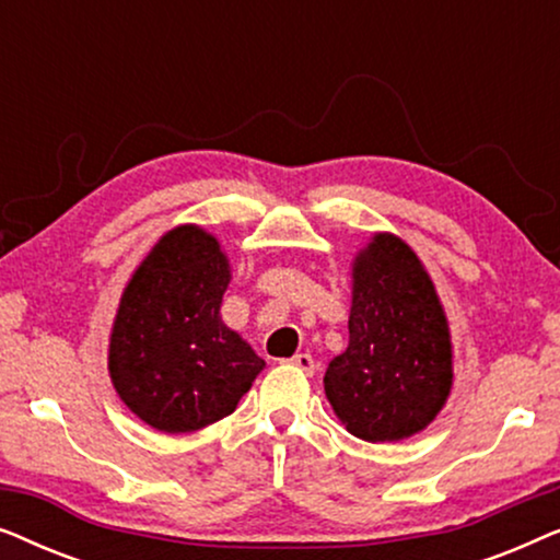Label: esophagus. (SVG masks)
<instances>
[{"instance_id": "esophagus-1", "label": "esophagus", "mask_w": 560, "mask_h": 560, "mask_svg": "<svg viewBox=\"0 0 560 560\" xmlns=\"http://www.w3.org/2000/svg\"><path fill=\"white\" fill-rule=\"evenodd\" d=\"M290 364H293L295 370H301L303 374H308V377H313V372H316V359L311 354H295L290 359Z\"/></svg>"}]
</instances>
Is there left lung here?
Listing matches in <instances>:
<instances>
[{
	"instance_id": "left-lung-1",
	"label": "left lung",
	"mask_w": 560,
	"mask_h": 560,
	"mask_svg": "<svg viewBox=\"0 0 560 560\" xmlns=\"http://www.w3.org/2000/svg\"><path fill=\"white\" fill-rule=\"evenodd\" d=\"M454 387L446 311L420 257L377 232L351 262L349 347L324 389L357 439L387 443L425 431Z\"/></svg>"
}]
</instances>
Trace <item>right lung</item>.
<instances>
[{
    "instance_id": "right-lung-1",
    "label": "right lung",
    "mask_w": 560,
    "mask_h": 560,
    "mask_svg": "<svg viewBox=\"0 0 560 560\" xmlns=\"http://www.w3.org/2000/svg\"><path fill=\"white\" fill-rule=\"evenodd\" d=\"M232 267L198 224L165 232L137 265L109 336L121 402L163 433H190L234 412L265 359L221 320Z\"/></svg>"
}]
</instances>
